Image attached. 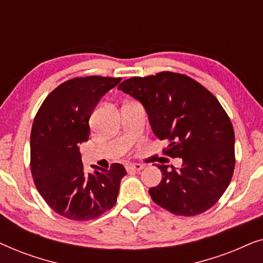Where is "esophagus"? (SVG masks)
<instances>
[{"label":"esophagus","mask_w":263,"mask_h":263,"mask_svg":"<svg viewBox=\"0 0 263 263\" xmlns=\"http://www.w3.org/2000/svg\"><path fill=\"white\" fill-rule=\"evenodd\" d=\"M125 168H127V171H140V170H142V168H143V165H141V164H128L127 166H125Z\"/></svg>","instance_id":"esophagus-1"}]
</instances>
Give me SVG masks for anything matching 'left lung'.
Wrapping results in <instances>:
<instances>
[{
    "label": "left lung",
    "instance_id": "8db88e82",
    "mask_svg": "<svg viewBox=\"0 0 263 263\" xmlns=\"http://www.w3.org/2000/svg\"><path fill=\"white\" fill-rule=\"evenodd\" d=\"M118 89L140 100L164 154L182 158L179 170L158 165L161 181L151 197L176 215L193 217L213 207L235 170V132L218 99L188 75L160 71L127 79Z\"/></svg>",
    "mask_w": 263,
    "mask_h": 263
}]
</instances>
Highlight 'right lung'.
<instances>
[{"instance_id":"right-lung-1","label":"right lung","mask_w":263,"mask_h":263,"mask_svg":"<svg viewBox=\"0 0 263 263\" xmlns=\"http://www.w3.org/2000/svg\"><path fill=\"white\" fill-rule=\"evenodd\" d=\"M121 78H73L44 99L31 130V174L41 196L53 212L69 220L87 221L111 210L117 201L123 165L86 174L80 143L89 136V117L100 98Z\"/></svg>"}]
</instances>
